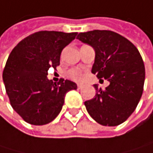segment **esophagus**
Returning <instances> with one entry per match:
<instances>
[{"instance_id": "obj_1", "label": "esophagus", "mask_w": 153, "mask_h": 153, "mask_svg": "<svg viewBox=\"0 0 153 153\" xmlns=\"http://www.w3.org/2000/svg\"><path fill=\"white\" fill-rule=\"evenodd\" d=\"M77 88H78V90H81V89L82 88V84H78V85H77Z\"/></svg>"}]
</instances>
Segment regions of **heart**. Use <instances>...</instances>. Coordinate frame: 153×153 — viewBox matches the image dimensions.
<instances>
[{"label":"heart","instance_id":"heart-1","mask_svg":"<svg viewBox=\"0 0 153 153\" xmlns=\"http://www.w3.org/2000/svg\"><path fill=\"white\" fill-rule=\"evenodd\" d=\"M69 77L76 82H81L83 79V73L79 69H71L68 72Z\"/></svg>","mask_w":153,"mask_h":153}]
</instances>
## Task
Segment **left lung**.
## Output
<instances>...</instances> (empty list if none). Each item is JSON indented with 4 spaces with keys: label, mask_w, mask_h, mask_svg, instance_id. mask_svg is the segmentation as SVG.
Instances as JSON below:
<instances>
[{
    "label": "left lung",
    "mask_w": 153,
    "mask_h": 153,
    "mask_svg": "<svg viewBox=\"0 0 153 153\" xmlns=\"http://www.w3.org/2000/svg\"><path fill=\"white\" fill-rule=\"evenodd\" d=\"M95 51L91 72L110 82L104 91L94 84L95 97L86 101L87 111L103 126L124 123L136 109L143 91L145 68L137 48L111 30H94L77 37Z\"/></svg>",
    "instance_id": "left-lung-1"
}]
</instances>
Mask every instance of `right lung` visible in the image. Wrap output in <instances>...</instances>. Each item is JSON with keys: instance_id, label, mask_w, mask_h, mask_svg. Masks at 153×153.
<instances>
[{"instance_id": "obj_1", "label": "right lung", "mask_w": 153, "mask_h": 153, "mask_svg": "<svg viewBox=\"0 0 153 153\" xmlns=\"http://www.w3.org/2000/svg\"><path fill=\"white\" fill-rule=\"evenodd\" d=\"M77 32L42 30L26 37L12 51L2 73L6 93L13 110L32 125L51 123L62 111L75 82L49 80L48 70L60 65L61 52Z\"/></svg>"}]
</instances>
